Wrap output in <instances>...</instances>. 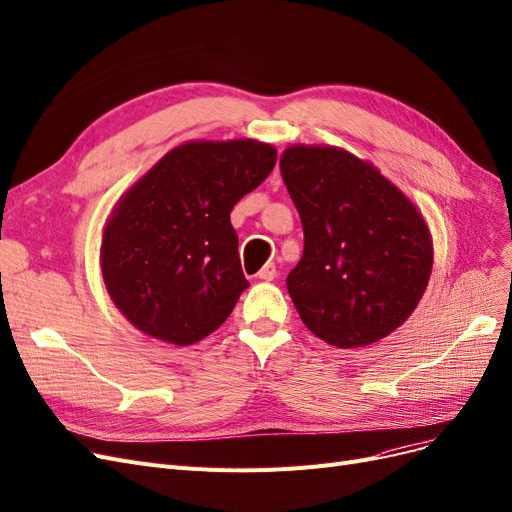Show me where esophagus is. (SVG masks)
Returning a JSON list of instances; mask_svg holds the SVG:
<instances>
[{
  "label": "esophagus",
  "mask_w": 512,
  "mask_h": 512,
  "mask_svg": "<svg viewBox=\"0 0 512 512\" xmlns=\"http://www.w3.org/2000/svg\"><path fill=\"white\" fill-rule=\"evenodd\" d=\"M258 277L262 279V281H273L275 277H277V267L273 262H269V264H264V267L260 269V273H258Z\"/></svg>",
  "instance_id": "esophagus-1"
}]
</instances>
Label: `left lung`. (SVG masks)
<instances>
[{"mask_svg":"<svg viewBox=\"0 0 512 512\" xmlns=\"http://www.w3.org/2000/svg\"><path fill=\"white\" fill-rule=\"evenodd\" d=\"M279 167L305 231L303 258L286 279L303 324L339 349L377 343L428 288L434 245L424 216L343 148L296 144Z\"/></svg>","mask_w":512,"mask_h":512,"instance_id":"obj_1","label":"left lung"}]
</instances>
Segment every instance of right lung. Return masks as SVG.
Returning a JSON list of instances; mask_svg holds the SVG:
<instances>
[{"instance_id":"add662e5","label":"right lung","mask_w":512,"mask_h":512,"mask_svg":"<svg viewBox=\"0 0 512 512\" xmlns=\"http://www.w3.org/2000/svg\"><path fill=\"white\" fill-rule=\"evenodd\" d=\"M277 163L256 139L186 142L118 199L101 237V275L116 309L178 347L218 330L250 286L231 211Z\"/></svg>"}]
</instances>
